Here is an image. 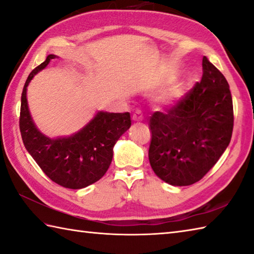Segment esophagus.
Returning <instances> with one entry per match:
<instances>
[{
  "instance_id": "obj_1",
  "label": "esophagus",
  "mask_w": 254,
  "mask_h": 254,
  "mask_svg": "<svg viewBox=\"0 0 254 254\" xmlns=\"http://www.w3.org/2000/svg\"><path fill=\"white\" fill-rule=\"evenodd\" d=\"M142 119H143V116H142V113L140 111H136L135 113H133V115H132L133 122H141Z\"/></svg>"
}]
</instances>
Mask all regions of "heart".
I'll use <instances>...</instances> for the list:
<instances>
[{
    "label": "heart",
    "mask_w": 254,
    "mask_h": 254,
    "mask_svg": "<svg viewBox=\"0 0 254 254\" xmlns=\"http://www.w3.org/2000/svg\"><path fill=\"white\" fill-rule=\"evenodd\" d=\"M183 97V88L180 86H175L172 87L168 93L166 94V96L162 99L166 105H175L176 103H178L179 100Z\"/></svg>",
    "instance_id": "heart-1"
}]
</instances>
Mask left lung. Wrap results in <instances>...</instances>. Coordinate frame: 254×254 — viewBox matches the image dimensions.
Masks as SVG:
<instances>
[{
	"label": "left lung",
	"instance_id": "8db88e82",
	"mask_svg": "<svg viewBox=\"0 0 254 254\" xmlns=\"http://www.w3.org/2000/svg\"><path fill=\"white\" fill-rule=\"evenodd\" d=\"M149 129L148 157L157 177L177 187L197 183L231 140L233 105L226 77L204 56L200 83L166 113H154Z\"/></svg>",
	"mask_w": 254,
	"mask_h": 254
}]
</instances>
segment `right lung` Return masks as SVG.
<instances>
[{
    "label": "right lung",
    "instance_id": "obj_1",
    "mask_svg": "<svg viewBox=\"0 0 254 254\" xmlns=\"http://www.w3.org/2000/svg\"><path fill=\"white\" fill-rule=\"evenodd\" d=\"M56 57L50 54L28 75L21 98L20 130L26 150L51 180L65 188L82 189L106 174L115 143L131 125L130 115L99 111L70 136L52 138L44 135L31 116L26 92L33 77Z\"/></svg>",
    "mask_w": 254,
    "mask_h": 254
}]
</instances>
